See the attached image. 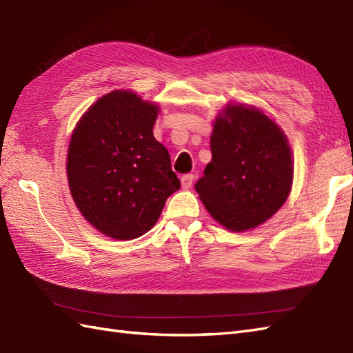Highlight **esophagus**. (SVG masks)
<instances>
[{"label":"esophagus","mask_w":353,"mask_h":353,"mask_svg":"<svg viewBox=\"0 0 353 353\" xmlns=\"http://www.w3.org/2000/svg\"><path fill=\"white\" fill-rule=\"evenodd\" d=\"M194 174H183L182 177H180V182H182V186L185 188V189H188V188H191L192 186V183H194Z\"/></svg>","instance_id":"1"}]
</instances>
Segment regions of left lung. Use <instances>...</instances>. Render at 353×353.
<instances>
[{"label": "left lung", "instance_id": "left-lung-1", "mask_svg": "<svg viewBox=\"0 0 353 353\" xmlns=\"http://www.w3.org/2000/svg\"><path fill=\"white\" fill-rule=\"evenodd\" d=\"M210 149L195 191L222 227L256 228L283 205L292 186V155L286 135L267 114L228 105L214 121Z\"/></svg>", "mask_w": 353, "mask_h": 353}]
</instances>
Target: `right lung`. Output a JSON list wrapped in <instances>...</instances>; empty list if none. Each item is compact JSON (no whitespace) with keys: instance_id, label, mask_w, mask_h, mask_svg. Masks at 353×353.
Returning a JSON list of instances; mask_svg holds the SVG:
<instances>
[{"instance_id":"1","label":"right lung","mask_w":353,"mask_h":353,"mask_svg":"<svg viewBox=\"0 0 353 353\" xmlns=\"http://www.w3.org/2000/svg\"><path fill=\"white\" fill-rule=\"evenodd\" d=\"M158 112L137 94L113 90L88 108L71 134V195L85 219L107 237L143 236L180 188L168 150L153 137Z\"/></svg>"}]
</instances>
